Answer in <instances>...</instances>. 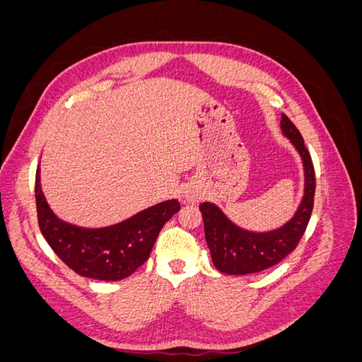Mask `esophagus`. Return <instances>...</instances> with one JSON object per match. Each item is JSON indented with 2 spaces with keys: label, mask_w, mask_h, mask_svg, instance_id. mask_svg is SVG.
I'll use <instances>...</instances> for the list:
<instances>
[{
  "label": "esophagus",
  "mask_w": 362,
  "mask_h": 362,
  "mask_svg": "<svg viewBox=\"0 0 362 362\" xmlns=\"http://www.w3.org/2000/svg\"><path fill=\"white\" fill-rule=\"evenodd\" d=\"M189 199H192V201H194L196 198H194V196H189Z\"/></svg>",
  "instance_id": "esophagus-1"
}]
</instances>
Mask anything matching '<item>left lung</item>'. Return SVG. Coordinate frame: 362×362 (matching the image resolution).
Here are the masks:
<instances>
[{"instance_id": "1", "label": "left lung", "mask_w": 362, "mask_h": 362, "mask_svg": "<svg viewBox=\"0 0 362 362\" xmlns=\"http://www.w3.org/2000/svg\"><path fill=\"white\" fill-rule=\"evenodd\" d=\"M281 129L299 151L305 168V194L299 210L282 228L270 233H250L234 225L214 204L199 205L205 240L217 270L228 275H249L273 267L298 247L311 218L315 193V172L299 129L282 115Z\"/></svg>"}]
</instances>
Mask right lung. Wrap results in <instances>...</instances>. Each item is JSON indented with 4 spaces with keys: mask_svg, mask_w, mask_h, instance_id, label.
I'll return each mask as SVG.
<instances>
[{
    "mask_svg": "<svg viewBox=\"0 0 362 362\" xmlns=\"http://www.w3.org/2000/svg\"><path fill=\"white\" fill-rule=\"evenodd\" d=\"M36 208L40 233L56 255L81 276L100 281L128 278L149 258L169 218L180 211L177 199L164 201L117 225L86 229L62 222L51 211L36 170Z\"/></svg>",
    "mask_w": 362,
    "mask_h": 362,
    "instance_id": "right-lung-1",
    "label": "right lung"
}]
</instances>
